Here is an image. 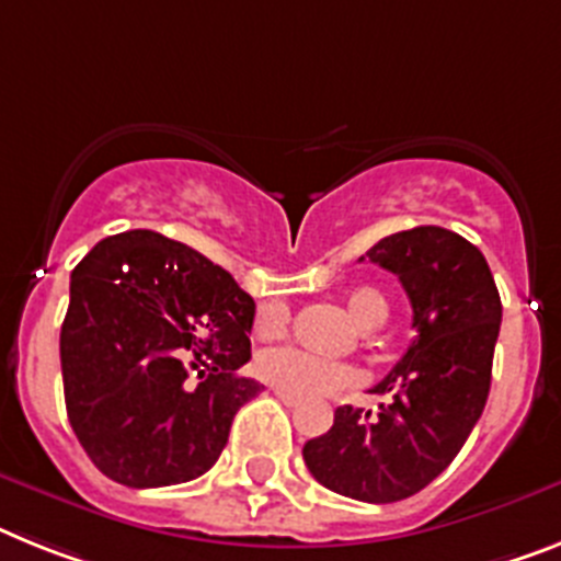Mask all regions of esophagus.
<instances>
[{
	"label": "esophagus",
	"instance_id": "1",
	"mask_svg": "<svg viewBox=\"0 0 561 561\" xmlns=\"http://www.w3.org/2000/svg\"><path fill=\"white\" fill-rule=\"evenodd\" d=\"M273 393H276V397H279V402L288 404V408H296V404H299V397H290V393H285V390L273 388Z\"/></svg>",
	"mask_w": 561,
	"mask_h": 561
}]
</instances>
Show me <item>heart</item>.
<instances>
[{
	"mask_svg": "<svg viewBox=\"0 0 561 561\" xmlns=\"http://www.w3.org/2000/svg\"><path fill=\"white\" fill-rule=\"evenodd\" d=\"M345 308L351 319L365 331L382 328L390 317V305L379 290L356 288L345 296ZM290 310L279 299H271L256 310L253 328L259 336H276L288 328ZM256 374L273 388L285 390L290 397H322L339 388H347L359 379V370L347 362H331L299 347H267L256 356Z\"/></svg>",
	"mask_w": 561,
	"mask_h": 561,
	"instance_id": "obj_1",
	"label": "heart"
}]
</instances>
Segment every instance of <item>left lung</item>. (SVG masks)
<instances>
[{
  "label": "left lung",
  "mask_w": 561,
  "mask_h": 561,
  "mask_svg": "<svg viewBox=\"0 0 561 561\" xmlns=\"http://www.w3.org/2000/svg\"><path fill=\"white\" fill-rule=\"evenodd\" d=\"M368 259L399 276L416 336L374 388L388 402L376 413L336 408L331 431L305 442L302 456L328 491L388 505L439 477L482 416L502 302L482 251L454 230H402Z\"/></svg>",
  "instance_id": "obj_1"
}]
</instances>
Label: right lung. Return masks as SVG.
Returning a JSON list of instances; mask_svg holds the SVG:
<instances>
[{
	"label": "right lung",
	"mask_w": 561,
	"mask_h": 561,
	"mask_svg": "<svg viewBox=\"0 0 561 561\" xmlns=\"http://www.w3.org/2000/svg\"><path fill=\"white\" fill-rule=\"evenodd\" d=\"M253 313L228 271L153 230L102 239L73 267L65 408L107 479L164 488L214 468L237 411L262 390L237 374Z\"/></svg>",
	"instance_id": "obj_1"
}]
</instances>
